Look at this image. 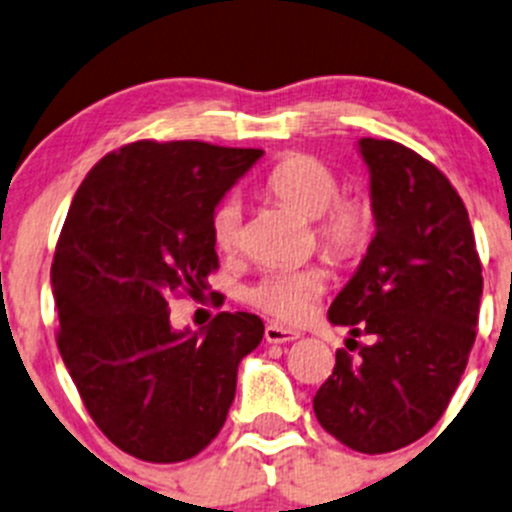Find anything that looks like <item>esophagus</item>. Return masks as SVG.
<instances>
[{"mask_svg":"<svg viewBox=\"0 0 512 512\" xmlns=\"http://www.w3.org/2000/svg\"><path fill=\"white\" fill-rule=\"evenodd\" d=\"M265 339L270 344H287V342H294V339H299V332H294V329H287V327H280V324H267Z\"/></svg>","mask_w":512,"mask_h":512,"instance_id":"34e87169","label":"esophagus"}]
</instances>
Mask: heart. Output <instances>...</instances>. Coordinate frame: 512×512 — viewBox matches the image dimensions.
<instances>
[{"instance_id":"b5f03b06","label":"heart","mask_w":512,"mask_h":512,"mask_svg":"<svg viewBox=\"0 0 512 512\" xmlns=\"http://www.w3.org/2000/svg\"><path fill=\"white\" fill-rule=\"evenodd\" d=\"M267 190L304 218L317 220V237L324 252L337 260L359 255L371 240L374 213L366 200L339 198L342 183L337 173L312 156L282 160L267 175ZM210 237L215 247L232 252L242 242V200L227 195L210 215ZM324 292V272L319 267H280L270 270L247 289V302L277 322L302 324L312 317Z\"/></svg>"}]
</instances>
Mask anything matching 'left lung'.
Listing matches in <instances>:
<instances>
[{
  "mask_svg": "<svg viewBox=\"0 0 512 512\" xmlns=\"http://www.w3.org/2000/svg\"><path fill=\"white\" fill-rule=\"evenodd\" d=\"M356 151L376 232L327 317L359 354L337 352L314 414L344 446L389 453L431 431L458 389L483 277L466 205L436 165L394 141L361 138Z\"/></svg>",
  "mask_w": 512,
  "mask_h": 512,
  "instance_id": "left-lung-1",
  "label": "left lung"
}]
</instances>
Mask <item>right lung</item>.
Segmentation results:
<instances>
[{
  "label": "right lung",
  "instance_id": "add662e5",
  "mask_svg": "<svg viewBox=\"0 0 512 512\" xmlns=\"http://www.w3.org/2000/svg\"><path fill=\"white\" fill-rule=\"evenodd\" d=\"M262 158L200 141L123 146L71 200L51 262L59 352L96 426L121 451L175 463L203 451L262 342L250 312L173 329L168 297L200 294L218 267L210 215Z\"/></svg>",
  "mask_w": 512,
  "mask_h": 512
}]
</instances>
